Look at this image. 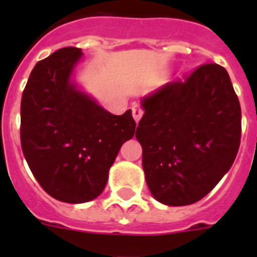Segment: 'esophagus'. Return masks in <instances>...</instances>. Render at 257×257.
<instances>
[{"label": "esophagus", "instance_id": "obj_1", "mask_svg": "<svg viewBox=\"0 0 257 257\" xmlns=\"http://www.w3.org/2000/svg\"><path fill=\"white\" fill-rule=\"evenodd\" d=\"M143 113H144V110L141 109L140 105H133V106H132V116H133V118H135V121H136V122H139V121H140V118L143 117Z\"/></svg>", "mask_w": 257, "mask_h": 257}]
</instances>
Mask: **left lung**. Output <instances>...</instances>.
Returning <instances> with one entry per match:
<instances>
[{"mask_svg": "<svg viewBox=\"0 0 257 257\" xmlns=\"http://www.w3.org/2000/svg\"><path fill=\"white\" fill-rule=\"evenodd\" d=\"M136 139L152 196L169 207L199 201L236 159L241 109L227 70L199 66L185 81L168 82L141 98Z\"/></svg>", "mask_w": 257, "mask_h": 257, "instance_id": "8db88e82", "label": "left lung"}]
</instances>
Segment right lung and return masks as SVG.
<instances>
[{"label":"right lung","mask_w":257,"mask_h":257,"mask_svg":"<svg viewBox=\"0 0 257 257\" xmlns=\"http://www.w3.org/2000/svg\"><path fill=\"white\" fill-rule=\"evenodd\" d=\"M81 49L68 46L36 64L21 98V147L42 189L81 204L104 191L109 168L136 122L129 109L105 110L73 80Z\"/></svg>","instance_id":"obj_1"}]
</instances>
